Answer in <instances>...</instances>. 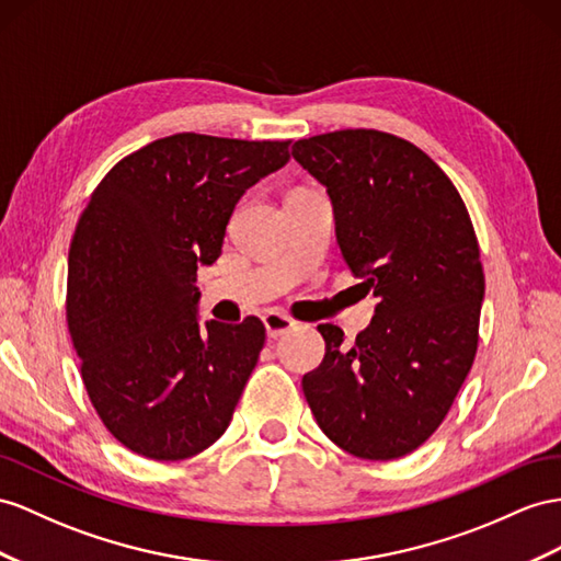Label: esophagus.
<instances>
[{"label": "esophagus", "mask_w": 561, "mask_h": 561, "mask_svg": "<svg viewBox=\"0 0 561 561\" xmlns=\"http://www.w3.org/2000/svg\"><path fill=\"white\" fill-rule=\"evenodd\" d=\"M263 324L267 329L270 339H277L286 332H291V329L296 327V322L291 318H286V314H282V312H267L263 318Z\"/></svg>", "instance_id": "1"}]
</instances>
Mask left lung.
Segmentation results:
<instances>
[{"mask_svg": "<svg viewBox=\"0 0 561 561\" xmlns=\"http://www.w3.org/2000/svg\"><path fill=\"white\" fill-rule=\"evenodd\" d=\"M291 153L332 198L336 241L375 318L353 346L320 324L324 360L304 377L320 428L363 459L403 457L434 434L479 346V241L448 175L379 130L298 139Z\"/></svg>", "mask_w": 561, "mask_h": 561, "instance_id": "1", "label": "left lung"}]
</instances>
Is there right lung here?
<instances>
[{"instance_id": "add662e5", "label": "right lung", "mask_w": 561, "mask_h": 561, "mask_svg": "<svg viewBox=\"0 0 561 561\" xmlns=\"http://www.w3.org/2000/svg\"><path fill=\"white\" fill-rule=\"evenodd\" d=\"M289 141L180 133L99 182L68 253V329L82 381L125 448L175 462L218 440L265 343L257 318L198 322V265L222 253L249 186Z\"/></svg>"}]
</instances>
